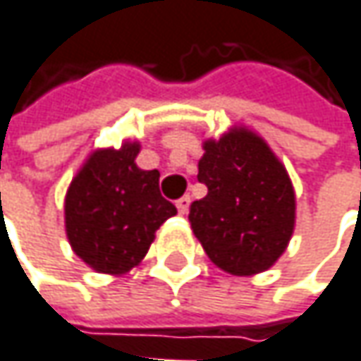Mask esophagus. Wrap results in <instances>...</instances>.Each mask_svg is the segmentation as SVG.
Masks as SVG:
<instances>
[{
	"mask_svg": "<svg viewBox=\"0 0 361 361\" xmlns=\"http://www.w3.org/2000/svg\"><path fill=\"white\" fill-rule=\"evenodd\" d=\"M190 196H181L180 200L176 202V207H178V211H180V214H185L188 213V209H190Z\"/></svg>",
	"mask_w": 361,
	"mask_h": 361,
	"instance_id": "34e87169",
	"label": "esophagus"
}]
</instances>
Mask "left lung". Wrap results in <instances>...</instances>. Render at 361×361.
Wrapping results in <instances>:
<instances>
[{
	"instance_id": "obj_1",
	"label": "left lung",
	"mask_w": 361,
	"mask_h": 361,
	"mask_svg": "<svg viewBox=\"0 0 361 361\" xmlns=\"http://www.w3.org/2000/svg\"><path fill=\"white\" fill-rule=\"evenodd\" d=\"M198 181L209 194L190 204V223L209 258L240 277L273 267L293 233L295 196L267 142L247 130L204 142Z\"/></svg>"
}]
</instances>
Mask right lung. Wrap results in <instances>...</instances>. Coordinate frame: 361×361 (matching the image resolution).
<instances>
[{"label":"right lung","mask_w":361,"mask_h":361,"mask_svg":"<svg viewBox=\"0 0 361 361\" xmlns=\"http://www.w3.org/2000/svg\"><path fill=\"white\" fill-rule=\"evenodd\" d=\"M140 147L97 150L66 194V231L74 252L99 273L123 275L136 267L154 231L178 209L161 196L159 171H142Z\"/></svg>","instance_id":"right-lung-1"}]
</instances>
